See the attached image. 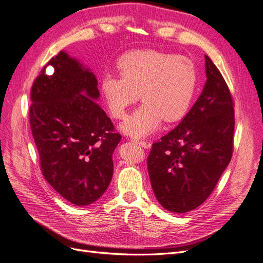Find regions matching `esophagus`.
<instances>
[{"mask_svg":"<svg viewBox=\"0 0 263 263\" xmlns=\"http://www.w3.org/2000/svg\"><path fill=\"white\" fill-rule=\"evenodd\" d=\"M135 142H137V144H139L140 146H142L143 148H148L151 146V144L147 143V142H145V141H135Z\"/></svg>","mask_w":263,"mask_h":263,"instance_id":"esophagus-1","label":"esophagus"}]
</instances>
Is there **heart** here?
I'll return each mask as SVG.
<instances>
[{
  "mask_svg": "<svg viewBox=\"0 0 263 263\" xmlns=\"http://www.w3.org/2000/svg\"><path fill=\"white\" fill-rule=\"evenodd\" d=\"M120 77L105 74L101 93L111 117L122 119L129 107L143 104L121 124L134 139L148 137L167 122L181 120L190 109L197 86V70L190 58L155 50L134 51L117 64Z\"/></svg>",
  "mask_w": 263,
  "mask_h": 263,
  "instance_id": "heart-1",
  "label": "heart"
}]
</instances>
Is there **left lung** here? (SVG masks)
<instances>
[{
  "label": "left lung",
  "instance_id": "left-lung-1",
  "mask_svg": "<svg viewBox=\"0 0 263 263\" xmlns=\"http://www.w3.org/2000/svg\"><path fill=\"white\" fill-rule=\"evenodd\" d=\"M207 81L181 123L154 143L147 168L155 196L183 213L205 201L231 161L234 103L216 65L205 55Z\"/></svg>",
  "mask_w": 263,
  "mask_h": 263
}]
</instances>
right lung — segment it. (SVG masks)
Returning a JSON list of instances; mask_svg holds the SVG:
<instances>
[{
    "label": "right lung",
    "instance_id": "1",
    "mask_svg": "<svg viewBox=\"0 0 263 263\" xmlns=\"http://www.w3.org/2000/svg\"><path fill=\"white\" fill-rule=\"evenodd\" d=\"M53 68L48 75L46 68ZM95 74L61 51L31 87L29 120L45 180L77 206L99 199L112 178V154L121 140L96 101Z\"/></svg>",
    "mask_w": 263,
    "mask_h": 263
}]
</instances>
